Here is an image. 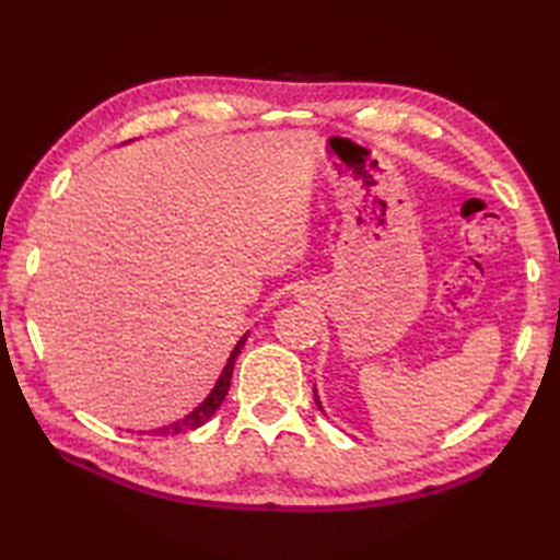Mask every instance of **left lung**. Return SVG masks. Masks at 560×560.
<instances>
[{"label":"left lung","mask_w":560,"mask_h":560,"mask_svg":"<svg viewBox=\"0 0 560 560\" xmlns=\"http://www.w3.org/2000/svg\"><path fill=\"white\" fill-rule=\"evenodd\" d=\"M314 397H316V405H318V409L323 412V405H320V400H318V393H316V390H314Z\"/></svg>","instance_id":"8db88e82"}]
</instances>
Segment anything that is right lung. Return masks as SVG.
<instances>
[{
    "label": "right lung",
    "instance_id": "obj_1",
    "mask_svg": "<svg viewBox=\"0 0 560 560\" xmlns=\"http://www.w3.org/2000/svg\"><path fill=\"white\" fill-rule=\"evenodd\" d=\"M129 143H131V141H129ZM246 335H248V332H244L242 338H240V342L234 345V350L230 352V359H228L225 369H222L220 378L215 381L213 390L208 393L206 400H203L201 405H198V407H194L191 412H189V415H184L182 419L172 421V424H167V427H160V429L148 431V433H160V436H167V433H182V431H194V429H198V427H203L206 421L218 412V407L222 405V400H225V395H228V390H230V381H232L234 362H237V357H240L242 347H244V342H246Z\"/></svg>",
    "mask_w": 560,
    "mask_h": 560
}]
</instances>
